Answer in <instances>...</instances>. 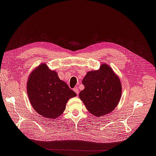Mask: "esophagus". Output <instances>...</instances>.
<instances>
[{"label": "esophagus", "instance_id": "esophagus-1", "mask_svg": "<svg viewBox=\"0 0 156 156\" xmlns=\"http://www.w3.org/2000/svg\"><path fill=\"white\" fill-rule=\"evenodd\" d=\"M73 90L76 92V94L77 95L79 94V92H79V90H78V88H74V89H73Z\"/></svg>", "mask_w": 156, "mask_h": 156}]
</instances>
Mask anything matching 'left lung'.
<instances>
[{"instance_id":"obj_1","label":"left lung","mask_w":156,"mask_h":156,"mask_svg":"<svg viewBox=\"0 0 156 156\" xmlns=\"http://www.w3.org/2000/svg\"><path fill=\"white\" fill-rule=\"evenodd\" d=\"M82 83L85 89L80 92V98L94 115H105L117 106L121 98L122 85L110 66L102 64L99 70L88 72Z\"/></svg>"}]
</instances>
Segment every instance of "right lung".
Wrapping results in <instances>:
<instances>
[{
  "mask_svg": "<svg viewBox=\"0 0 156 156\" xmlns=\"http://www.w3.org/2000/svg\"><path fill=\"white\" fill-rule=\"evenodd\" d=\"M30 102L35 111L48 119H56L64 112L66 105L76 94L57 73L45 64L39 66L30 74L27 84Z\"/></svg>",
  "mask_w": 156,
  "mask_h": 156,
  "instance_id": "obj_1",
  "label": "right lung"
}]
</instances>
